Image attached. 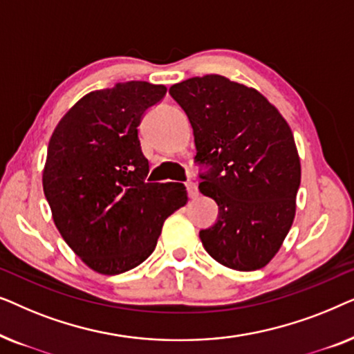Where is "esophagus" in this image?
Here are the masks:
<instances>
[{
  "instance_id": "1",
  "label": "esophagus",
  "mask_w": 354,
  "mask_h": 354,
  "mask_svg": "<svg viewBox=\"0 0 354 354\" xmlns=\"http://www.w3.org/2000/svg\"><path fill=\"white\" fill-rule=\"evenodd\" d=\"M187 190H188V196H190L192 200L200 195V192H198V187H196L195 182H187Z\"/></svg>"
}]
</instances>
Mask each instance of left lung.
Here are the masks:
<instances>
[{"label": "left lung", "instance_id": "obj_1", "mask_svg": "<svg viewBox=\"0 0 354 354\" xmlns=\"http://www.w3.org/2000/svg\"><path fill=\"white\" fill-rule=\"evenodd\" d=\"M169 93L193 127L200 192L219 217L200 232L205 250L225 268L256 270L277 254L293 224L301 164L292 129L258 90L222 75L193 77Z\"/></svg>", "mask_w": 354, "mask_h": 354}]
</instances>
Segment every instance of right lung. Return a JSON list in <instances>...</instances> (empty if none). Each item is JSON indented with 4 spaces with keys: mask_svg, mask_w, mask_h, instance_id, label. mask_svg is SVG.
<instances>
[{
    "mask_svg": "<svg viewBox=\"0 0 354 354\" xmlns=\"http://www.w3.org/2000/svg\"><path fill=\"white\" fill-rule=\"evenodd\" d=\"M164 85L132 80L90 91L64 114L48 145L43 192L71 250L95 272L137 268L156 248L162 224L187 205L183 183L145 182L138 140Z\"/></svg>",
    "mask_w": 354,
    "mask_h": 354,
    "instance_id": "right-lung-1",
    "label": "right lung"
}]
</instances>
